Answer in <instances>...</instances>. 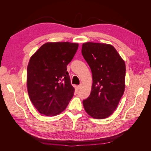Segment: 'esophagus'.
Returning a JSON list of instances; mask_svg holds the SVG:
<instances>
[{"mask_svg":"<svg viewBox=\"0 0 151 151\" xmlns=\"http://www.w3.org/2000/svg\"><path fill=\"white\" fill-rule=\"evenodd\" d=\"M77 87H78V88L80 89L81 88V87H82V84H81L78 85V86H77Z\"/></svg>","mask_w":151,"mask_h":151,"instance_id":"esophagus-1","label":"esophagus"}]
</instances>
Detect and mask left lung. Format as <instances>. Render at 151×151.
I'll list each match as a JSON object with an SVG mask.
<instances>
[{"instance_id":"1","label":"left lung","mask_w":151,"mask_h":151,"mask_svg":"<svg viewBox=\"0 0 151 151\" xmlns=\"http://www.w3.org/2000/svg\"><path fill=\"white\" fill-rule=\"evenodd\" d=\"M82 55L89 65L93 85L89 96L83 100L86 113L96 119L110 116L124 93L125 63L112 45L83 43Z\"/></svg>"}]
</instances>
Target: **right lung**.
<instances>
[{"label":"right lung","mask_w":151,"mask_h":151,"mask_svg":"<svg viewBox=\"0 0 151 151\" xmlns=\"http://www.w3.org/2000/svg\"><path fill=\"white\" fill-rule=\"evenodd\" d=\"M78 43H47L31 57L27 68V87L31 101L42 115L62 112L74 96L67 71Z\"/></svg>","instance_id":"add662e5"}]
</instances>
